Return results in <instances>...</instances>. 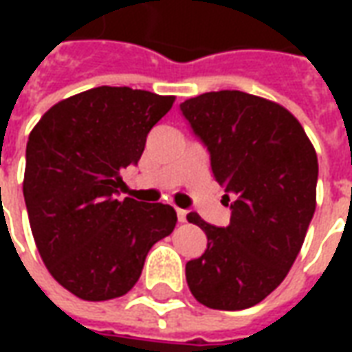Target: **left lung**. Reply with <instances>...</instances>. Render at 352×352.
I'll use <instances>...</instances> for the list:
<instances>
[{"mask_svg": "<svg viewBox=\"0 0 352 352\" xmlns=\"http://www.w3.org/2000/svg\"><path fill=\"white\" fill-rule=\"evenodd\" d=\"M173 105L145 90L101 87L50 107L26 146L24 199L37 251L72 294L105 302L128 294L151 247L175 228L156 190H130L146 135Z\"/></svg>", "mask_w": 352, "mask_h": 352, "instance_id": "8db88e82", "label": "left lung"}]
</instances>
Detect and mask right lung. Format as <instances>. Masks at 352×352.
<instances>
[{
  "instance_id": "1",
  "label": "right lung",
  "mask_w": 352,
  "mask_h": 352,
  "mask_svg": "<svg viewBox=\"0 0 352 352\" xmlns=\"http://www.w3.org/2000/svg\"><path fill=\"white\" fill-rule=\"evenodd\" d=\"M232 194L228 221H198L207 249L186 264L192 296L239 311L272 294L294 264L317 207V153L294 116L258 96L221 90L181 105Z\"/></svg>"
}]
</instances>
